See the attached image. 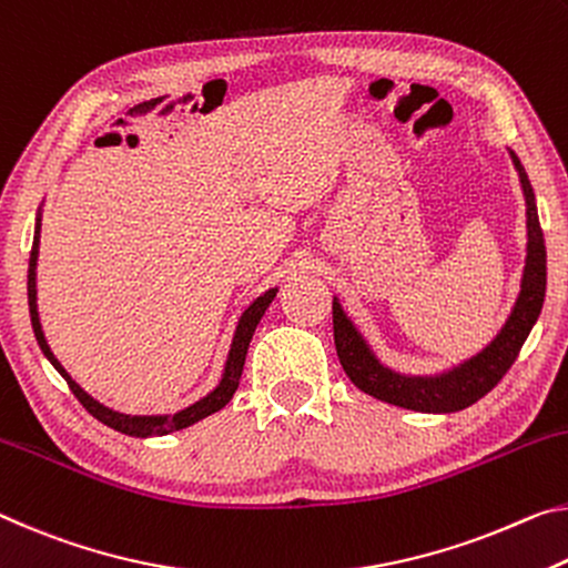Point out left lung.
I'll return each instance as SVG.
<instances>
[{
  "mask_svg": "<svg viewBox=\"0 0 568 568\" xmlns=\"http://www.w3.org/2000/svg\"><path fill=\"white\" fill-rule=\"evenodd\" d=\"M510 156L516 161L528 206V257L524 270V285H520L518 303L513 308L508 323L483 354L470 358V362L455 368V372L439 376V379H409V376L394 374L376 362V356L368 351L366 341L358 336L354 323L346 318L341 305L333 301V341H336L338 362L344 366L348 379L362 392L414 412H457L483 399L508 374V368L518 358L544 305L546 242L541 222H538L534 186H530L526 169L518 161V156Z\"/></svg>",
  "mask_w": 568,
  "mask_h": 568,
  "instance_id": "1",
  "label": "left lung"
}]
</instances>
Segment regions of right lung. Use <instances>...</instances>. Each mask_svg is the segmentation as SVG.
Returning <instances> with one entry per match:
<instances>
[{"label": "right lung", "instance_id": "right-lung-1", "mask_svg": "<svg viewBox=\"0 0 568 568\" xmlns=\"http://www.w3.org/2000/svg\"><path fill=\"white\" fill-rule=\"evenodd\" d=\"M38 247H40V220H38V227H34V242H32V252H30V270H27V298H30V318H32V328H34V338H38V344L42 348V354L50 358V364L58 368L62 374V379L68 382L70 392L75 394L78 402L83 404V407L93 414L98 422H103L115 432H123V435H131V437H156V435H169V432H176V429H184L189 425H194V422H200L204 417H210V414L220 412L224 404L232 399V394L237 392L240 386V376H242V366H245V356H247V346H250V338L252 333H255L260 318H263V313L267 311V305L273 303L275 298V291H267L265 295H260V298L250 305L245 311V316L240 318V326L235 331V341H232V348H230V356H227V366H224V376L217 389L212 394H206L204 399H200L192 407L182 409L174 417H129V414H119L113 409L103 407V404H98L93 397H88V394L80 389V386L70 379V374L65 368L60 366V362L52 354L48 341H44V333L40 326V316H38V287H34V265H38Z\"/></svg>", "mask_w": 568, "mask_h": 568}]
</instances>
